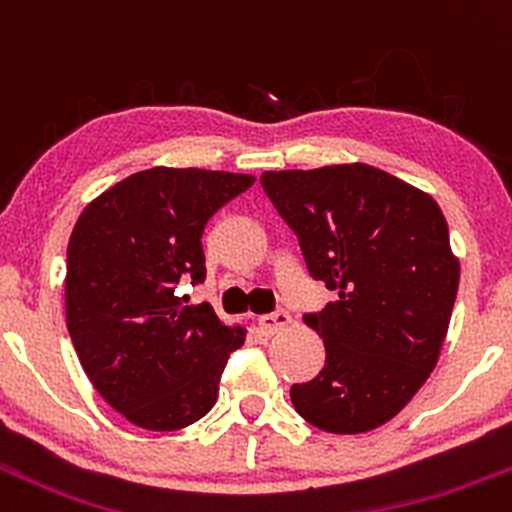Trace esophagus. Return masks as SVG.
Masks as SVG:
<instances>
[{"mask_svg": "<svg viewBox=\"0 0 512 512\" xmlns=\"http://www.w3.org/2000/svg\"><path fill=\"white\" fill-rule=\"evenodd\" d=\"M288 323H291V316H288V311H283V308L258 318V328H261V333H266V336H273V333L283 331Z\"/></svg>", "mask_w": 512, "mask_h": 512, "instance_id": "obj_1", "label": "esophagus"}]
</instances>
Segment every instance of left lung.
I'll use <instances>...</instances> for the list:
<instances>
[{
    "mask_svg": "<svg viewBox=\"0 0 512 512\" xmlns=\"http://www.w3.org/2000/svg\"><path fill=\"white\" fill-rule=\"evenodd\" d=\"M316 281L338 301L303 321L326 366L291 386L298 416L328 433H366L408 406L448 333L460 263L433 196L368 164L263 171Z\"/></svg>",
    "mask_w": 512,
    "mask_h": 512,
    "instance_id": "1",
    "label": "left lung"
}]
</instances>
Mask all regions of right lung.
Instances as JSON below:
<instances>
[{
  "label": "right lung",
  "instance_id": "right-lung-1",
  "mask_svg": "<svg viewBox=\"0 0 512 512\" xmlns=\"http://www.w3.org/2000/svg\"><path fill=\"white\" fill-rule=\"evenodd\" d=\"M254 176L154 169L126 176L77 219L67 249V328L99 396L134 426L179 430L204 418L244 328L209 303L186 306L181 281L206 278V221Z\"/></svg>",
  "mask_w": 512,
  "mask_h": 512
}]
</instances>
